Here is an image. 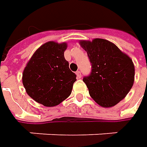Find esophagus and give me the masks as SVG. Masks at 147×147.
Instances as JSON below:
<instances>
[{
    "instance_id": "1",
    "label": "esophagus",
    "mask_w": 147,
    "mask_h": 147,
    "mask_svg": "<svg viewBox=\"0 0 147 147\" xmlns=\"http://www.w3.org/2000/svg\"><path fill=\"white\" fill-rule=\"evenodd\" d=\"M76 75H77V78H80L82 77V75H81V72H80V71H77Z\"/></svg>"
}]
</instances>
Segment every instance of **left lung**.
<instances>
[{
	"mask_svg": "<svg viewBox=\"0 0 147 147\" xmlns=\"http://www.w3.org/2000/svg\"><path fill=\"white\" fill-rule=\"evenodd\" d=\"M88 53L92 73L83 78L91 97L100 106L110 108L124 98L133 87L135 68L132 59L108 40H80Z\"/></svg>",
	"mask_w": 147,
	"mask_h": 147,
	"instance_id": "1",
	"label": "left lung"
}]
</instances>
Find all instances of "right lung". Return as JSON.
<instances>
[{"instance_id": "right-lung-1", "label": "right lung", "mask_w": 147, "mask_h": 147, "mask_svg": "<svg viewBox=\"0 0 147 147\" xmlns=\"http://www.w3.org/2000/svg\"><path fill=\"white\" fill-rule=\"evenodd\" d=\"M67 43L48 42L42 45L27 63L23 72L26 92L35 101L52 107L70 96L76 74L65 59Z\"/></svg>"}]
</instances>
